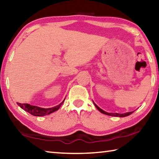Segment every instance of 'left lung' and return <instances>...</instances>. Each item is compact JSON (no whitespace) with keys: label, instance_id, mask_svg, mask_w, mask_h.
<instances>
[{"label":"left lung","instance_id":"1","mask_svg":"<svg viewBox=\"0 0 159 159\" xmlns=\"http://www.w3.org/2000/svg\"><path fill=\"white\" fill-rule=\"evenodd\" d=\"M94 104H95V106L96 107V108L98 109L99 111L102 114H106V115H108V116H116V117H125V116H128L130 115L131 114H133L134 111H130V112H127V113H124V114H118V113H109V112H107L105 111H104V110H102V109L99 108V107L97 105V104L95 103V102H93Z\"/></svg>","mask_w":159,"mask_h":159}]
</instances>
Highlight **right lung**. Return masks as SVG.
Listing matches in <instances>:
<instances>
[{"mask_svg":"<svg viewBox=\"0 0 159 159\" xmlns=\"http://www.w3.org/2000/svg\"><path fill=\"white\" fill-rule=\"evenodd\" d=\"M65 100V99L61 102V103L57 106H55L54 107H51V108H41V107L31 105L29 104H21L18 103V106H20L21 109L25 110V111H27L29 114L31 115L35 116H46L48 114H52V113L55 112L60 109L61 104H63V102Z\"/></svg>","mask_w":159,"mask_h":159,"instance_id":"1","label":"right lung"}]
</instances>
